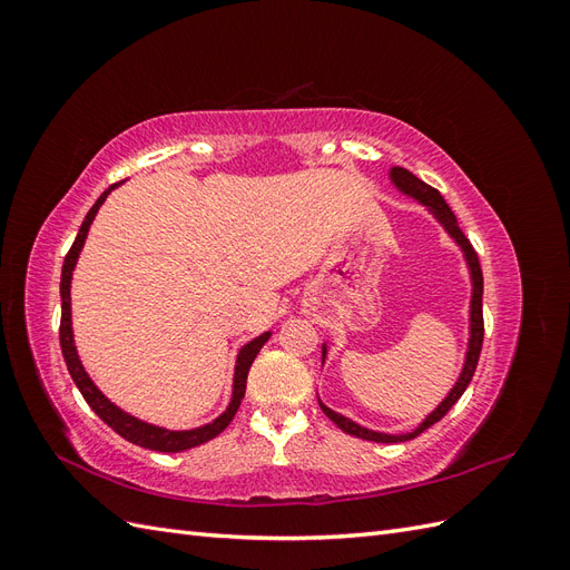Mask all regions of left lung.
I'll use <instances>...</instances> for the list:
<instances>
[{
    "label": "left lung",
    "mask_w": 570,
    "mask_h": 570,
    "mask_svg": "<svg viewBox=\"0 0 570 570\" xmlns=\"http://www.w3.org/2000/svg\"><path fill=\"white\" fill-rule=\"evenodd\" d=\"M387 176H390V183L396 187V193H402L404 197H411L413 202H419L421 206H425L428 214H433V218L440 223L442 230L454 239V245L463 254V262H465V268H469V278H471L469 347H465L461 373L456 377V383L452 385V390L446 392L444 400L433 411H430L428 416L416 428L406 430V433H383V430H371L366 425L352 421L350 416H344V413L333 411L331 406H325L321 402V396H318V404H321L325 416L331 419L340 430H344V433L354 435V438H361V440H368V442H387L390 444V442H406V440H413L416 435H421L423 430H428L430 425H435L444 416V413L459 402V396L465 392V387H469V383L473 381V373H475V366H478V356H480V350H482V331H485V327H482V271H480V264H478L475 249L471 247V243H469V239H465V235L459 228L456 216L452 214L450 206H446V202L442 199V195L438 193V189L425 185L421 178L413 176L411 170H406L402 166H392ZM325 358H327V342H323V364H325Z\"/></svg>",
    "instance_id": "obj_1"
}]
</instances>
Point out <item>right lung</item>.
<instances>
[{
  "label": "right lung",
  "instance_id": "add662e5",
  "mask_svg": "<svg viewBox=\"0 0 570 570\" xmlns=\"http://www.w3.org/2000/svg\"><path fill=\"white\" fill-rule=\"evenodd\" d=\"M118 185L124 183H116L111 185L109 189H105L101 193V197L92 204V209L88 212V216H85L82 226L78 230V237L73 247L68 249L66 258H63V268H61V327H59V340H61V352H63V361L68 366V373H71L73 383L78 385L80 394L85 396V402L90 404V409L97 413V416L105 421L111 430H116V433L137 444V446H145V450H154V452H185V450H193V446H199L204 442L214 440L216 435H220L223 430H226L233 421V416L237 413L239 404H243V396H245V390H247V373L254 364L256 354L262 352L264 344L268 342L271 337V331L262 333L258 337L249 340L247 344H243L239 347L237 356H235V373H233V392H230V402L226 406V411L220 413V416H216L212 423H204V425H197V428H189V430H170V428H164V425H154L149 421H142L132 416V413L124 411L118 404H114L109 396L101 392L92 377L88 375V371H85L82 361L78 356V350H76V340H73V321H71V281H73V271H76V264H78V256L82 252V245L85 239H88V233H90V226L92 220L99 212V206L105 204V199L114 193V189Z\"/></svg>",
  "mask_w": 570,
  "mask_h": 570
}]
</instances>
